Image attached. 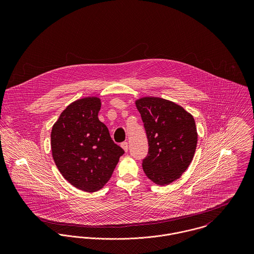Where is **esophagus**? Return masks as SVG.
Returning a JSON list of instances; mask_svg holds the SVG:
<instances>
[{"instance_id": "esophagus-1", "label": "esophagus", "mask_w": 254, "mask_h": 254, "mask_svg": "<svg viewBox=\"0 0 254 254\" xmlns=\"http://www.w3.org/2000/svg\"><path fill=\"white\" fill-rule=\"evenodd\" d=\"M121 147L127 152L128 151V148H129V146H128V143L127 142H123L122 144H121Z\"/></svg>"}]
</instances>
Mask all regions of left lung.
<instances>
[{
    "label": "left lung",
    "mask_w": 254,
    "mask_h": 254,
    "mask_svg": "<svg viewBox=\"0 0 254 254\" xmlns=\"http://www.w3.org/2000/svg\"><path fill=\"white\" fill-rule=\"evenodd\" d=\"M148 141L143 169L149 180L169 185L179 179L190 164L197 144L195 122L181 106L156 97L135 102Z\"/></svg>",
    "instance_id": "1"
}]
</instances>
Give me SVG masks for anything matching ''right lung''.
Here are the masks:
<instances>
[{"label": "right lung", "instance_id": "right-lung-1", "mask_svg": "<svg viewBox=\"0 0 254 254\" xmlns=\"http://www.w3.org/2000/svg\"><path fill=\"white\" fill-rule=\"evenodd\" d=\"M101 100L79 99L64 109L51 133L55 163L75 188L94 192L109 182L124 150L114 144L98 114Z\"/></svg>", "mask_w": 254, "mask_h": 254}]
</instances>
